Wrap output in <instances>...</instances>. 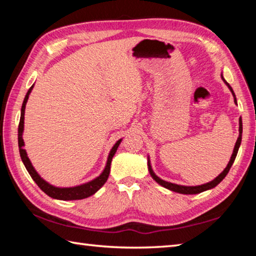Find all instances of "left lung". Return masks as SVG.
Returning a JSON list of instances; mask_svg holds the SVG:
<instances>
[{"label": "left lung", "instance_id": "obj_1", "mask_svg": "<svg viewBox=\"0 0 256 256\" xmlns=\"http://www.w3.org/2000/svg\"><path fill=\"white\" fill-rule=\"evenodd\" d=\"M222 80L224 81V78H222ZM224 82H226V81H224ZM226 84L228 86V88L230 89V92H232V94H234V97H235V94H234L232 86H229V84H227V82H226ZM235 102H236V97H235ZM236 104H237V102H236ZM242 118H240V136H238L237 141H236V144H235V148H234V152H232V158H230V160H229L227 167L224 168V170L222 172V174H220L219 176H216L214 180L210 182V183H206V184H203V185H198V186H182V185H177V184L170 183V182L162 180H160L158 176H156V174L152 172V170H151L150 162H148L150 175L152 176V178H154L156 182H157L158 184L164 186V188H166L170 190H174V192H177V193H182V194H198V193L203 192V190L214 188V186L218 185V184L220 183V182H222V180L224 178V177H226V175L228 174L229 170H230L232 164H234V162H235V158H236L237 152H238V149H240V142H242Z\"/></svg>", "mask_w": 256, "mask_h": 256}]
</instances>
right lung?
Segmentation results:
<instances>
[{
  "instance_id": "obj_1",
  "label": "right lung",
  "mask_w": 256,
  "mask_h": 256,
  "mask_svg": "<svg viewBox=\"0 0 256 256\" xmlns=\"http://www.w3.org/2000/svg\"><path fill=\"white\" fill-rule=\"evenodd\" d=\"M34 88V86H30V89L28 90L27 94H26L24 100L22 104V107H21V118H20V122H19V128H18V144H19V151H20V157L22 159L24 167L27 168L28 172L32 176V178L36 182V184L40 186V188L45 192L47 196L53 198H58V200H81V198H86L90 196H92L97 192V190L102 188V186L106 183V180L110 176V162L112 159L114 157V154L118 150V146L120 144V141L118 140L116 142L115 146H112L110 156H108V160H107V164L105 167V170L99 175L97 178H94V180L89 182V183L82 184L79 186H74V188H55V186L50 185L45 182L42 177L37 174V172L34 170V168L32 167V162L27 156V152L26 150L22 148L24 146V138H22V132H24V108H26V104H27L29 94L32 92V89Z\"/></svg>"
}]
</instances>
